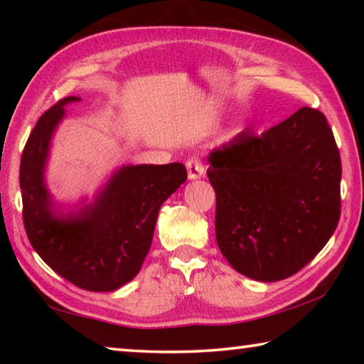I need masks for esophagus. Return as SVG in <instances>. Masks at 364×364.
I'll list each match as a JSON object with an SVG mask.
<instances>
[{"label": "esophagus", "instance_id": "obj_1", "mask_svg": "<svg viewBox=\"0 0 364 364\" xmlns=\"http://www.w3.org/2000/svg\"><path fill=\"white\" fill-rule=\"evenodd\" d=\"M186 168H188V178H189V180H197V178H202V176L205 175L204 164H202L197 157H193V159L188 160Z\"/></svg>", "mask_w": 364, "mask_h": 364}]
</instances>
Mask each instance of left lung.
Segmentation results:
<instances>
[{
  "mask_svg": "<svg viewBox=\"0 0 364 364\" xmlns=\"http://www.w3.org/2000/svg\"><path fill=\"white\" fill-rule=\"evenodd\" d=\"M221 254L247 278L286 279L341 218V154L324 114L301 107L262 134L249 128L208 154Z\"/></svg>",
  "mask_w": 364,
  "mask_h": 364,
  "instance_id": "obj_1",
  "label": "left lung"
}]
</instances>
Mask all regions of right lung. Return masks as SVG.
<instances>
[{"mask_svg":"<svg viewBox=\"0 0 364 364\" xmlns=\"http://www.w3.org/2000/svg\"><path fill=\"white\" fill-rule=\"evenodd\" d=\"M69 96L43 114L21 159L23 226L43 262L72 284L110 292L139 273L151 249L160 207L186 181L180 162L128 165L115 171L93 204L77 213L56 215L45 184L53 133L64 119Z\"/></svg>","mask_w":364,"mask_h":364,"instance_id":"right-lung-1","label":"right lung"}]
</instances>
